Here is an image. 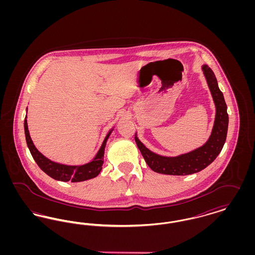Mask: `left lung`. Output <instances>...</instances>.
I'll list each match as a JSON object with an SVG mask.
<instances>
[{
	"label": "left lung",
	"instance_id": "8db88e82",
	"mask_svg": "<svg viewBox=\"0 0 255 255\" xmlns=\"http://www.w3.org/2000/svg\"><path fill=\"white\" fill-rule=\"evenodd\" d=\"M203 71L216 106L214 126L206 144L195 149L192 152L178 157H162L151 152L136 136H134L135 143L145 159L146 163L151 169L157 173L184 176L205 169L217 158L226 142L229 126L227 104L223 93L219 89L217 79L212 70L208 68V66L204 65Z\"/></svg>",
	"mask_w": 255,
	"mask_h": 255
}]
</instances>
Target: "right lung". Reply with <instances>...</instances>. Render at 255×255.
Returning <instances> with one entry per match:
<instances>
[{
  "label": "right lung",
  "instance_id": "obj_1",
  "mask_svg": "<svg viewBox=\"0 0 255 255\" xmlns=\"http://www.w3.org/2000/svg\"><path fill=\"white\" fill-rule=\"evenodd\" d=\"M24 127L26 144L31 153L32 158H34V160L36 161L38 166L52 179L61 181V182H69V181H71L72 182H83V181H87V180L97 177L102 169V164L104 161L105 145H106V141L111 134L112 130L106 135L96 158H94L92 161L83 164V165H79V166H70V165H64V164L53 162V161L49 160V158H46L45 156H43L37 150L36 147L33 144L31 137L29 135L26 117L24 120Z\"/></svg>",
  "mask_w": 255,
  "mask_h": 255
}]
</instances>
